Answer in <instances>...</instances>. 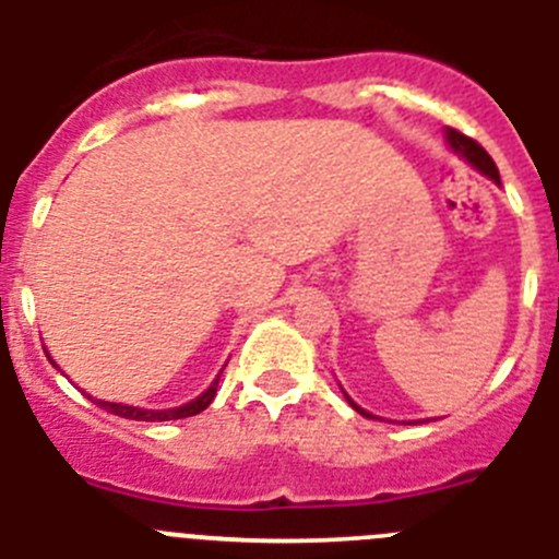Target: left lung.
<instances>
[{"label": "left lung", "instance_id": "obj_1", "mask_svg": "<svg viewBox=\"0 0 559 559\" xmlns=\"http://www.w3.org/2000/svg\"><path fill=\"white\" fill-rule=\"evenodd\" d=\"M447 138H449V146H452V150L457 152L460 157H465V160H468L471 166L477 168V171L488 174V177L493 179V182H499V168H496V163L490 160L488 152H485L483 146H479V143L474 141V138L463 135V132H457V130H449V132H447ZM346 399H349V396H346ZM349 404H352V407L357 409V413H360V416L373 418L371 413H366V409H362V407H357V404L352 402V399H349Z\"/></svg>", "mask_w": 559, "mask_h": 559}]
</instances>
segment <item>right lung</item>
<instances>
[{"instance_id": "1", "label": "right lung", "mask_w": 559, "mask_h": 559, "mask_svg": "<svg viewBox=\"0 0 559 559\" xmlns=\"http://www.w3.org/2000/svg\"><path fill=\"white\" fill-rule=\"evenodd\" d=\"M222 377V373H218ZM218 377L216 382L207 388V391L202 393V396H197L193 402L182 404V407H174V409H141V407H130V404H116V402H99V399H94L96 404H99L102 409H107V413H112V416H121V418H130V421H177V418H188V416H197V413H202L204 407H207L213 399H216V391H218Z\"/></svg>"}]
</instances>
